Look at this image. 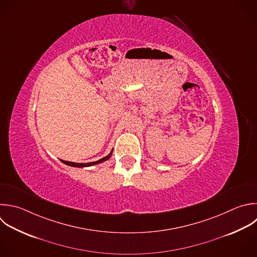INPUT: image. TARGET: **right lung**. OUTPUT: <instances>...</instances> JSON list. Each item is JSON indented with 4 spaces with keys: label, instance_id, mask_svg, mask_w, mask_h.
I'll list each match as a JSON object with an SVG mask.
<instances>
[{
    "label": "right lung",
    "instance_id": "right-lung-1",
    "mask_svg": "<svg viewBox=\"0 0 257 257\" xmlns=\"http://www.w3.org/2000/svg\"><path fill=\"white\" fill-rule=\"evenodd\" d=\"M112 151H113V149L110 151V153H109L107 156L103 157L102 159H100V160H98V161H95V162H91V163H73V162H67V161H63V160H61V162H62L63 164H65V165H67V166H70V167H75V168H85V167H91V166H93V165H97V164H100V163H103V162H105V161L109 160V158H110V157H111V155H112Z\"/></svg>",
    "mask_w": 257,
    "mask_h": 257
}]
</instances>
